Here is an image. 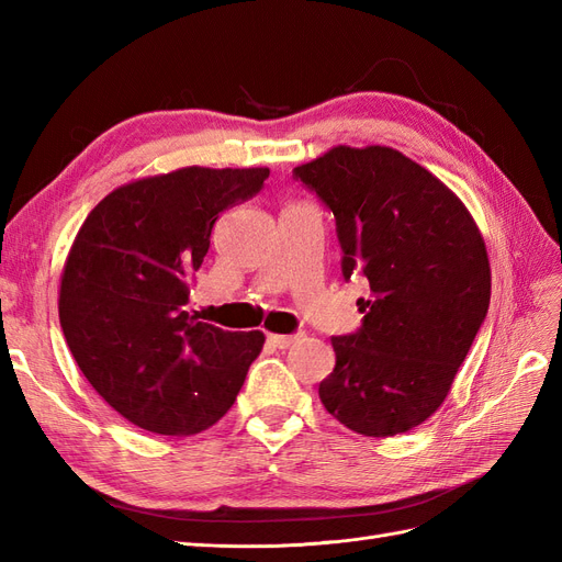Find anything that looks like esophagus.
<instances>
[{
  "label": "esophagus",
  "mask_w": 562,
  "mask_h": 562,
  "mask_svg": "<svg viewBox=\"0 0 562 562\" xmlns=\"http://www.w3.org/2000/svg\"><path fill=\"white\" fill-rule=\"evenodd\" d=\"M297 339H302V333H295V335H274V333H269L267 335V342L269 345H274L277 349H288V347H293Z\"/></svg>",
  "instance_id": "1"
}]
</instances>
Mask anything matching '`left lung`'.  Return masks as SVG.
<instances>
[{
  "label": "left lung",
  "instance_id": "left-lung-1",
  "mask_svg": "<svg viewBox=\"0 0 562 562\" xmlns=\"http://www.w3.org/2000/svg\"><path fill=\"white\" fill-rule=\"evenodd\" d=\"M335 217L342 277L370 283L361 328L333 337L318 384L356 434L396 436L431 417L490 307V265L473 217L448 187L391 147H335L293 168Z\"/></svg>",
  "mask_w": 562,
  "mask_h": 562
}]
</instances>
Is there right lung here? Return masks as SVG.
<instances>
[{"instance_id":"1","label":"right lung","mask_w":562,"mask_h":562,"mask_svg":"<svg viewBox=\"0 0 562 562\" xmlns=\"http://www.w3.org/2000/svg\"><path fill=\"white\" fill-rule=\"evenodd\" d=\"M269 168H180L119 187L83 220L63 269L60 328L83 378L151 434L223 417L265 345L184 312L220 213L260 194Z\"/></svg>"}]
</instances>
